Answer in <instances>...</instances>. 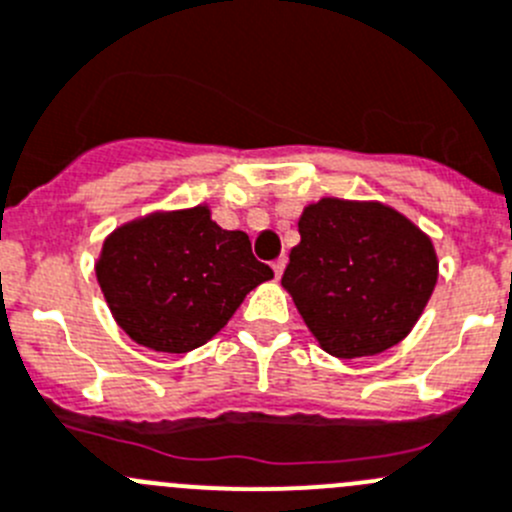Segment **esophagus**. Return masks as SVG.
Returning a JSON list of instances; mask_svg holds the SVG:
<instances>
[{
    "label": "esophagus",
    "mask_w": 512,
    "mask_h": 512,
    "mask_svg": "<svg viewBox=\"0 0 512 512\" xmlns=\"http://www.w3.org/2000/svg\"><path fill=\"white\" fill-rule=\"evenodd\" d=\"M284 266H286V259H284V256H281V259H276V261H271V269H274L276 279H279V276L284 274Z\"/></svg>",
    "instance_id": "1"
}]
</instances>
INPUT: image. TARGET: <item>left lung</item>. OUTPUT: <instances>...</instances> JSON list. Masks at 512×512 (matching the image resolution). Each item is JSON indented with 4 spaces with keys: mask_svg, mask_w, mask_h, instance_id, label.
<instances>
[{
    "mask_svg": "<svg viewBox=\"0 0 512 512\" xmlns=\"http://www.w3.org/2000/svg\"><path fill=\"white\" fill-rule=\"evenodd\" d=\"M281 284L324 352L372 357L410 334L437 284L432 241L382 203L321 198L299 218Z\"/></svg>",
    "mask_w": 512,
    "mask_h": 512,
    "instance_id": "1",
    "label": "left lung"
}]
</instances>
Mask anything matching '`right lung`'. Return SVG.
<instances>
[{"label":"right lung","mask_w":512,"mask_h":512,"mask_svg":"<svg viewBox=\"0 0 512 512\" xmlns=\"http://www.w3.org/2000/svg\"><path fill=\"white\" fill-rule=\"evenodd\" d=\"M269 279L274 271L253 256L246 233L223 231L203 206L118 228L97 261L102 294L128 337L170 354L206 344Z\"/></svg>","instance_id":"right-lung-1"}]
</instances>
